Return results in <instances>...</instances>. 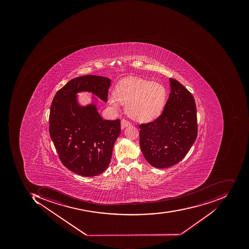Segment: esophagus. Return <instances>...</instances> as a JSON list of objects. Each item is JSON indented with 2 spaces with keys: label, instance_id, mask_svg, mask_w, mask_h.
<instances>
[{
  "label": "esophagus",
  "instance_id": "obj_1",
  "mask_svg": "<svg viewBox=\"0 0 249 249\" xmlns=\"http://www.w3.org/2000/svg\"><path fill=\"white\" fill-rule=\"evenodd\" d=\"M131 123L129 121H126L125 119H123L122 121H121V128H124L125 127L128 126V125H130Z\"/></svg>",
  "mask_w": 249,
  "mask_h": 249
}]
</instances>
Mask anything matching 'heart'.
Returning <instances> with one entry per match:
<instances>
[{
  "label": "heart",
  "instance_id": "1",
  "mask_svg": "<svg viewBox=\"0 0 249 249\" xmlns=\"http://www.w3.org/2000/svg\"><path fill=\"white\" fill-rule=\"evenodd\" d=\"M167 97L165 88L160 83L139 78H128L119 84L116 93L108 97L115 107L126 104L125 110L131 118L138 122H149L162 111Z\"/></svg>",
  "mask_w": 249,
  "mask_h": 249
}]
</instances>
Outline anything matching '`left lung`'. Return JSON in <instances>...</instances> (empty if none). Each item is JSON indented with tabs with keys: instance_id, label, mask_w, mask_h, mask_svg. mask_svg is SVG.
Here are the masks:
<instances>
[{
	"instance_id": "left-lung-1",
	"label": "left lung",
	"mask_w": 249,
	"mask_h": 249,
	"mask_svg": "<svg viewBox=\"0 0 249 249\" xmlns=\"http://www.w3.org/2000/svg\"><path fill=\"white\" fill-rule=\"evenodd\" d=\"M171 93L163 112L139 125L140 146L154 168L178 164L186 156L197 135V107L192 93L178 80L169 78Z\"/></svg>"
}]
</instances>
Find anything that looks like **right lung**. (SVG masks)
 Instances as JSON below:
<instances>
[{"instance_id": "right-lung-1", "label": "right lung", "mask_w": 249, "mask_h": 249, "mask_svg": "<svg viewBox=\"0 0 249 249\" xmlns=\"http://www.w3.org/2000/svg\"><path fill=\"white\" fill-rule=\"evenodd\" d=\"M111 79L88 75L73 78L56 93L49 114V134L62 164L70 171L94 177L108 167L121 134V121L103 120L93 104L82 107L76 93L91 92L107 101Z\"/></svg>"}]
</instances>
